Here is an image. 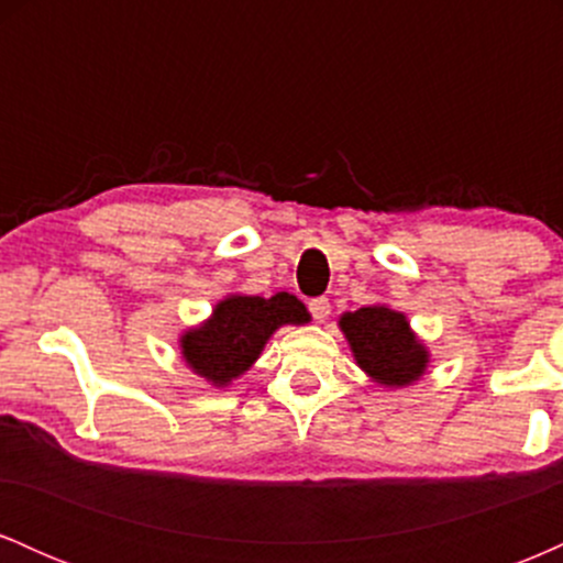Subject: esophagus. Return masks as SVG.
<instances>
[{
    "instance_id": "obj_1",
    "label": "esophagus",
    "mask_w": 563,
    "mask_h": 563,
    "mask_svg": "<svg viewBox=\"0 0 563 563\" xmlns=\"http://www.w3.org/2000/svg\"><path fill=\"white\" fill-rule=\"evenodd\" d=\"M309 312H312V318L318 322H325L328 314H331V301H328V299H312V301H309Z\"/></svg>"
}]
</instances>
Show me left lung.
Listing matches in <instances>:
<instances>
[{
  "instance_id": "obj_1",
  "label": "left lung",
  "mask_w": 563,
  "mask_h": 563,
  "mask_svg": "<svg viewBox=\"0 0 563 563\" xmlns=\"http://www.w3.org/2000/svg\"><path fill=\"white\" fill-rule=\"evenodd\" d=\"M339 328L360 371L384 389H405L429 371V346L412 331L407 314L389 303H371L344 312Z\"/></svg>"
}]
</instances>
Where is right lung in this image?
I'll return each mask as SVG.
<instances>
[{"instance_id":"1","label":"right lung","mask_w":563,"mask_h":563,"mask_svg":"<svg viewBox=\"0 0 563 563\" xmlns=\"http://www.w3.org/2000/svg\"><path fill=\"white\" fill-rule=\"evenodd\" d=\"M309 320L307 307L286 290L269 299L228 294L214 303L209 318L179 333V354L198 378L224 389L254 367L283 325H307Z\"/></svg>"}]
</instances>
